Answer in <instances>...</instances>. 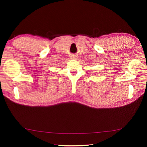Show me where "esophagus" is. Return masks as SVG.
<instances>
[{
    "label": "esophagus",
    "mask_w": 147,
    "mask_h": 147,
    "mask_svg": "<svg viewBox=\"0 0 147 147\" xmlns=\"http://www.w3.org/2000/svg\"><path fill=\"white\" fill-rule=\"evenodd\" d=\"M72 57V59H75V58H76V56H75V55H73V56H72V57Z\"/></svg>",
    "instance_id": "1"
}]
</instances>
